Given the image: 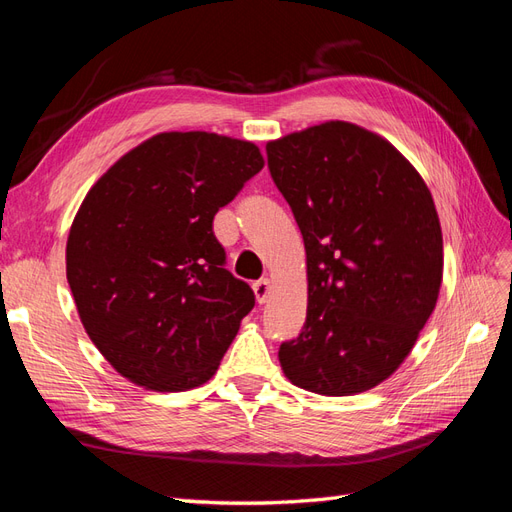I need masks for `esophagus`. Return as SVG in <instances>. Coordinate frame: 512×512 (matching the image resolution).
Returning <instances> with one entry per match:
<instances>
[{
    "mask_svg": "<svg viewBox=\"0 0 512 512\" xmlns=\"http://www.w3.org/2000/svg\"><path fill=\"white\" fill-rule=\"evenodd\" d=\"M270 289H272L270 279H259V281H255V283H253V291H255V298H257V302H259V304H264V302L268 300V296H270Z\"/></svg>",
    "mask_w": 512,
    "mask_h": 512,
    "instance_id": "obj_1",
    "label": "esophagus"
}]
</instances>
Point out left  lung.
<instances>
[{"mask_svg": "<svg viewBox=\"0 0 512 512\" xmlns=\"http://www.w3.org/2000/svg\"><path fill=\"white\" fill-rule=\"evenodd\" d=\"M306 248L309 306L279 360L291 384L347 397L412 352L442 285V229L418 171L369 130L326 122L266 145Z\"/></svg>", "mask_w": 512, "mask_h": 512, "instance_id": "left-lung-1", "label": "left lung"}]
</instances>
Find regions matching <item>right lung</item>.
<instances>
[{"label": "right lung", "instance_id": "add662e5", "mask_svg": "<svg viewBox=\"0 0 512 512\" xmlns=\"http://www.w3.org/2000/svg\"><path fill=\"white\" fill-rule=\"evenodd\" d=\"M261 167L248 141L160 133L83 199L68 285L85 332L130 382L175 392L216 373L255 294L225 268L212 221Z\"/></svg>", "mask_w": 512, "mask_h": 512}]
</instances>
